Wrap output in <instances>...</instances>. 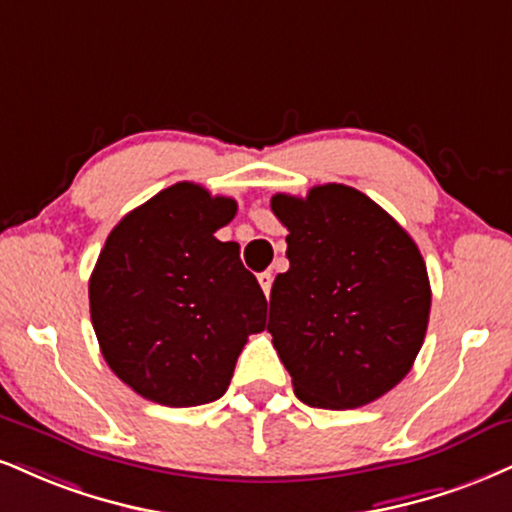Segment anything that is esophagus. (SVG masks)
Instances as JSON below:
<instances>
[{
  "mask_svg": "<svg viewBox=\"0 0 512 512\" xmlns=\"http://www.w3.org/2000/svg\"><path fill=\"white\" fill-rule=\"evenodd\" d=\"M257 281H260V286H262L264 295H267V298H269V291H272V281H274L272 272H262V274H257Z\"/></svg>",
  "mask_w": 512,
  "mask_h": 512,
  "instance_id": "34e87169",
  "label": "esophagus"
}]
</instances>
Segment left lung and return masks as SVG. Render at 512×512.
<instances>
[{
	"mask_svg": "<svg viewBox=\"0 0 512 512\" xmlns=\"http://www.w3.org/2000/svg\"><path fill=\"white\" fill-rule=\"evenodd\" d=\"M286 274L269 298L272 343L312 408L350 410L389 393L420 353L432 288L408 231L343 183L276 193Z\"/></svg>",
	"mask_w": 512,
	"mask_h": 512,
	"instance_id": "obj_1",
	"label": "left lung"
}]
</instances>
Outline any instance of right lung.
Listing matches in <instances>:
<instances>
[{"label":"right lung","mask_w":512,"mask_h":512,"mask_svg":"<svg viewBox=\"0 0 512 512\" xmlns=\"http://www.w3.org/2000/svg\"><path fill=\"white\" fill-rule=\"evenodd\" d=\"M236 200L176 183L128 212L90 276V319L112 372L169 408L212 403L229 389L267 298L238 243L214 236Z\"/></svg>","instance_id":"obj_1"}]
</instances>
